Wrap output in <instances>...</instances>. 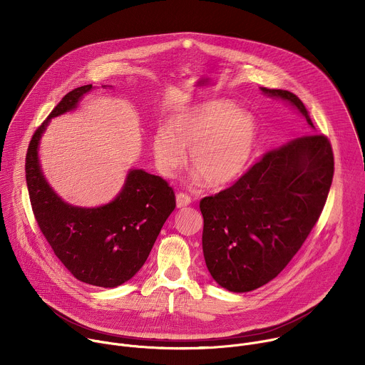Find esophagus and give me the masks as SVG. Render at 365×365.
I'll return each instance as SVG.
<instances>
[{"instance_id": "34e87169", "label": "esophagus", "mask_w": 365, "mask_h": 365, "mask_svg": "<svg viewBox=\"0 0 365 365\" xmlns=\"http://www.w3.org/2000/svg\"><path fill=\"white\" fill-rule=\"evenodd\" d=\"M190 203H192V197L190 196H187L185 193H178L176 195V206L178 207H185V206H187Z\"/></svg>"}]
</instances>
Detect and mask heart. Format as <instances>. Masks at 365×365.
Segmentation results:
<instances>
[{"instance_id": "heart-1", "label": "heart", "mask_w": 365, "mask_h": 365, "mask_svg": "<svg viewBox=\"0 0 365 365\" xmlns=\"http://www.w3.org/2000/svg\"><path fill=\"white\" fill-rule=\"evenodd\" d=\"M257 138L258 124L252 114L238 110L231 101L212 99L175 113L168 127L153 133L150 150L163 176H175L190 151L193 169L210 185L222 186L244 173Z\"/></svg>"}]
</instances>
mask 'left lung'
<instances>
[{"instance_id": "1", "label": "left lung", "mask_w": 365, "mask_h": 365, "mask_svg": "<svg viewBox=\"0 0 365 365\" xmlns=\"http://www.w3.org/2000/svg\"><path fill=\"white\" fill-rule=\"evenodd\" d=\"M259 89L289 103L315 128L294 93ZM332 178L329 140L309 134L270 150L231 187L203 197L202 250L212 279L244 293L277 277L319 220Z\"/></svg>"}]
</instances>
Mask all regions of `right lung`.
<instances>
[{"instance_id": "obj_1", "label": "right lung", "mask_w": 365, "mask_h": 365, "mask_svg": "<svg viewBox=\"0 0 365 365\" xmlns=\"http://www.w3.org/2000/svg\"><path fill=\"white\" fill-rule=\"evenodd\" d=\"M91 89L83 85L66 93L36 130L26 180L36 221L63 266L83 283L117 287L143 267L176 200L166 180L143 169H130L120 193L95 207L71 205L51 189L38 160L41 135L51 118L76 110Z\"/></svg>"}]
</instances>
